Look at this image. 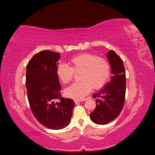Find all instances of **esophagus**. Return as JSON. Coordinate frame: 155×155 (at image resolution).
<instances>
[{"instance_id":"34e87169","label":"esophagus","mask_w":155,"mask_h":155,"mask_svg":"<svg viewBox=\"0 0 155 155\" xmlns=\"http://www.w3.org/2000/svg\"><path fill=\"white\" fill-rule=\"evenodd\" d=\"M74 101L75 104H78L81 101V100H74Z\"/></svg>"}]
</instances>
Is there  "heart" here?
I'll return each instance as SVG.
<instances>
[{"label":"heart","instance_id":"b5f03b06","mask_svg":"<svg viewBox=\"0 0 155 155\" xmlns=\"http://www.w3.org/2000/svg\"><path fill=\"white\" fill-rule=\"evenodd\" d=\"M71 67L59 63L56 67L59 80L67 84L71 81L76 73L79 74L80 81L67 87L64 94L75 100H81L91 92L92 88L100 89L104 87L110 76V66L105 59L95 54L81 53L69 60Z\"/></svg>","mask_w":155,"mask_h":155}]
</instances>
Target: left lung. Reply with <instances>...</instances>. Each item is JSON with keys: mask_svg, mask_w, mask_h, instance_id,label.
Wrapping results in <instances>:
<instances>
[{"mask_svg": "<svg viewBox=\"0 0 155 155\" xmlns=\"http://www.w3.org/2000/svg\"><path fill=\"white\" fill-rule=\"evenodd\" d=\"M111 68L110 81L93 95L96 107L90 114L91 120L99 125H106L115 120L123 109L126 91L125 70L123 61L113 50L107 54Z\"/></svg>", "mask_w": 155, "mask_h": 155, "instance_id": "8db88e82", "label": "left lung"}]
</instances>
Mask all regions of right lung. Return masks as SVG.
<instances>
[{"label":"right lung","instance_id":"add662e5","mask_svg":"<svg viewBox=\"0 0 155 155\" xmlns=\"http://www.w3.org/2000/svg\"><path fill=\"white\" fill-rule=\"evenodd\" d=\"M60 54L43 50L35 54L26 66L28 100L35 118L50 129H63L70 124L74 102L61 97L56 75ZM59 99L60 101L56 102Z\"/></svg>","mask_w":155,"mask_h":155}]
</instances>
